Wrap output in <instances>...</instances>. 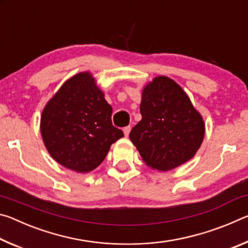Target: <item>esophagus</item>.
Instances as JSON below:
<instances>
[{"label":"esophagus","mask_w":248,"mask_h":248,"mask_svg":"<svg viewBox=\"0 0 248 248\" xmlns=\"http://www.w3.org/2000/svg\"><path fill=\"white\" fill-rule=\"evenodd\" d=\"M130 130H131V127H130V125H127V127H124V136H125V137H128V136H129Z\"/></svg>","instance_id":"1"}]
</instances>
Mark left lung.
Segmentation results:
<instances>
[{"instance_id":"obj_1","label":"left lung","mask_w":248,"mask_h":248,"mask_svg":"<svg viewBox=\"0 0 248 248\" xmlns=\"http://www.w3.org/2000/svg\"><path fill=\"white\" fill-rule=\"evenodd\" d=\"M142 119L129 134L151 169L170 170L194 157L203 141L204 123L177 83L157 77L142 92Z\"/></svg>"}]
</instances>
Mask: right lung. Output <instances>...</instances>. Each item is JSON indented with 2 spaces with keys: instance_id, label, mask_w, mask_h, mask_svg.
<instances>
[{
  "instance_id": "obj_1",
  "label": "right lung",
  "mask_w": 248,
  "mask_h": 248,
  "mask_svg": "<svg viewBox=\"0 0 248 248\" xmlns=\"http://www.w3.org/2000/svg\"><path fill=\"white\" fill-rule=\"evenodd\" d=\"M111 114V106L90 72L69 78L41 115L40 132L49 154L78 173L95 170L110 145L124 137L112 125Z\"/></svg>"
}]
</instances>
